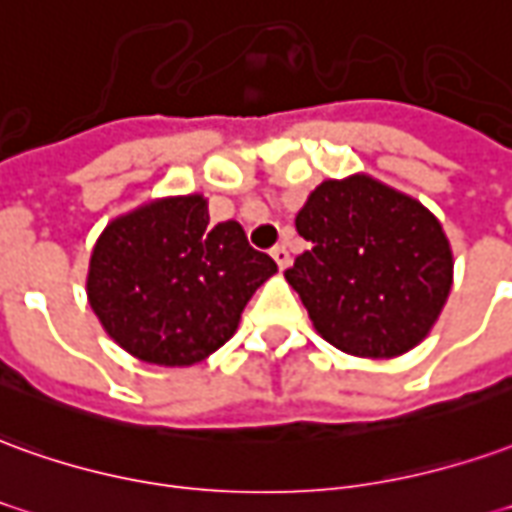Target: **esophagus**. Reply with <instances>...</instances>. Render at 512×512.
<instances>
[{
	"mask_svg": "<svg viewBox=\"0 0 512 512\" xmlns=\"http://www.w3.org/2000/svg\"><path fill=\"white\" fill-rule=\"evenodd\" d=\"M271 257L277 260V266H280V268L291 266V252H288V246H285V244L274 246V249H271Z\"/></svg>",
	"mask_w": 512,
	"mask_h": 512,
	"instance_id": "esophagus-1",
	"label": "esophagus"
}]
</instances>
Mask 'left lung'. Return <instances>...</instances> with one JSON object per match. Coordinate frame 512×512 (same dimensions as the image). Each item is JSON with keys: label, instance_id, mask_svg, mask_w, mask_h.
<instances>
[{"label": "left lung", "instance_id": "left-lung-1", "mask_svg": "<svg viewBox=\"0 0 512 512\" xmlns=\"http://www.w3.org/2000/svg\"><path fill=\"white\" fill-rule=\"evenodd\" d=\"M296 232L310 249L285 280L324 341L396 357L430 332L452 288V252L427 207L371 177L327 180L299 210Z\"/></svg>", "mask_w": 512, "mask_h": 512}]
</instances>
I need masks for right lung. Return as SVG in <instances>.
<instances>
[{
	"mask_svg": "<svg viewBox=\"0 0 512 512\" xmlns=\"http://www.w3.org/2000/svg\"><path fill=\"white\" fill-rule=\"evenodd\" d=\"M202 196L155 202L96 241L88 299L107 335L155 366H191L230 341L277 263L238 221L207 227Z\"/></svg>",
	"mask_w": 512,
	"mask_h": 512,
	"instance_id": "right-lung-1",
	"label": "right lung"
}]
</instances>
